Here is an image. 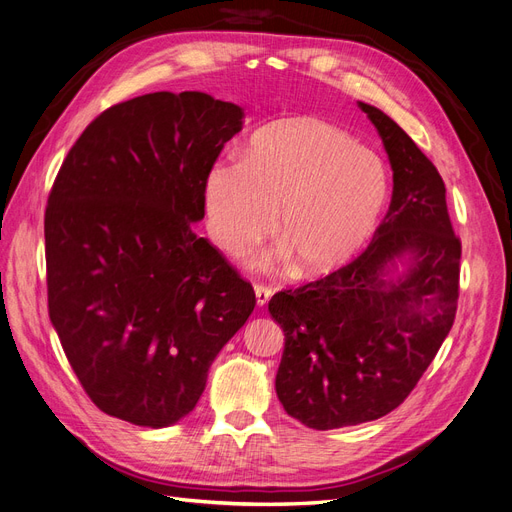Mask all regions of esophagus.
I'll return each instance as SVG.
<instances>
[{
  "label": "esophagus",
  "mask_w": 512,
  "mask_h": 512,
  "mask_svg": "<svg viewBox=\"0 0 512 512\" xmlns=\"http://www.w3.org/2000/svg\"><path fill=\"white\" fill-rule=\"evenodd\" d=\"M272 295H274L272 287H268V285H261V282H257V285H255V297H257V306H259V308H261V306H266Z\"/></svg>",
  "instance_id": "34e87169"
}]
</instances>
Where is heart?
<instances>
[{"label": "heart", "mask_w": 512, "mask_h": 512, "mask_svg": "<svg viewBox=\"0 0 512 512\" xmlns=\"http://www.w3.org/2000/svg\"><path fill=\"white\" fill-rule=\"evenodd\" d=\"M388 198L386 168L350 132L299 118L263 128L244 156L215 162L204 183L208 225L230 253L272 232L301 276H325L363 249Z\"/></svg>", "instance_id": "heart-1"}]
</instances>
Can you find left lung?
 Segmentation results:
<instances>
[{
    "instance_id": "1",
    "label": "left lung",
    "mask_w": 512,
    "mask_h": 512,
    "mask_svg": "<svg viewBox=\"0 0 512 512\" xmlns=\"http://www.w3.org/2000/svg\"><path fill=\"white\" fill-rule=\"evenodd\" d=\"M358 107L392 166L388 213L356 259L268 304L285 331L276 394L314 430L371 422L399 407L445 342L460 297L462 244L439 170L384 111ZM401 258L408 270L394 277Z\"/></svg>"
}]
</instances>
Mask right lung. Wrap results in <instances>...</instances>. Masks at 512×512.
Wrapping results in <instances>:
<instances>
[{
  "instance_id": "add662e5",
  "label": "right lung",
  "mask_w": 512,
  "mask_h": 512,
  "mask_svg": "<svg viewBox=\"0 0 512 512\" xmlns=\"http://www.w3.org/2000/svg\"><path fill=\"white\" fill-rule=\"evenodd\" d=\"M244 111L211 94L151 92L105 109L48 196V312L90 401L164 428L192 411L255 291L198 238L204 183Z\"/></svg>"
}]
</instances>
